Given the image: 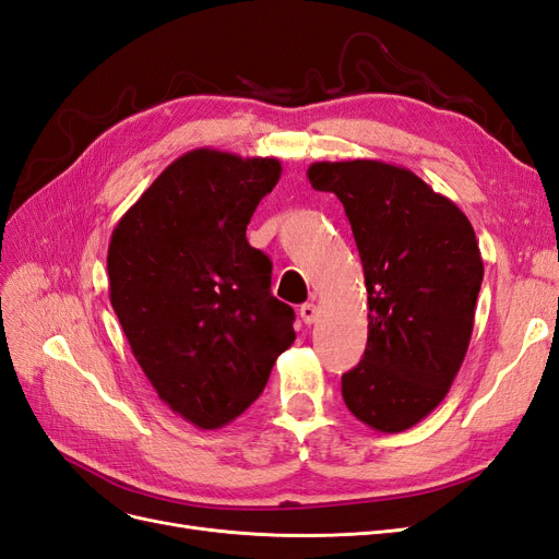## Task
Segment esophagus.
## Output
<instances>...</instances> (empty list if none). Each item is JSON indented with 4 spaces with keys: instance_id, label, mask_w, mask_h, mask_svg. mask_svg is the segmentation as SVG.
<instances>
[{
    "instance_id": "obj_1",
    "label": "esophagus",
    "mask_w": 559,
    "mask_h": 559,
    "mask_svg": "<svg viewBox=\"0 0 559 559\" xmlns=\"http://www.w3.org/2000/svg\"><path fill=\"white\" fill-rule=\"evenodd\" d=\"M298 314H300L302 321H306V324H312V321L317 319V306H314V302H302Z\"/></svg>"
}]
</instances>
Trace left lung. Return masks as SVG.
Here are the masks:
<instances>
[{"label": "left lung", "instance_id": "obj_1", "mask_svg": "<svg viewBox=\"0 0 559 559\" xmlns=\"http://www.w3.org/2000/svg\"><path fill=\"white\" fill-rule=\"evenodd\" d=\"M308 179L343 202L368 292V343L343 376L345 405L370 429L405 431L445 399L466 357L483 284L476 233L450 198L392 163H312Z\"/></svg>", "mask_w": 559, "mask_h": 559}]
</instances>
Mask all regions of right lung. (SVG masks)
I'll return each mask as SVG.
<instances>
[{"mask_svg": "<svg viewBox=\"0 0 559 559\" xmlns=\"http://www.w3.org/2000/svg\"><path fill=\"white\" fill-rule=\"evenodd\" d=\"M280 175L277 158L193 148L111 233V308L158 399L198 429L240 417L296 341L292 306L270 294L273 263L247 242Z\"/></svg>", "mask_w": 559, "mask_h": 559, "instance_id": "right-lung-1", "label": "right lung"}]
</instances>
